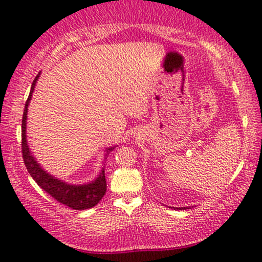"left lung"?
<instances>
[{
	"label": "left lung",
	"mask_w": 262,
	"mask_h": 262,
	"mask_svg": "<svg viewBox=\"0 0 262 262\" xmlns=\"http://www.w3.org/2000/svg\"><path fill=\"white\" fill-rule=\"evenodd\" d=\"M183 208V210H184V208H186V207H182ZM179 210H180V208H179Z\"/></svg>",
	"instance_id": "1"
}]
</instances>
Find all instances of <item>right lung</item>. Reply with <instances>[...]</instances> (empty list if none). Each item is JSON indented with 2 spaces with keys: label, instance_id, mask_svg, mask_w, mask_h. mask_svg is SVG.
Returning a JSON list of instances; mask_svg holds the SVG:
<instances>
[{
  "label": "right lung",
  "instance_id": "add662e5",
  "mask_svg": "<svg viewBox=\"0 0 262 262\" xmlns=\"http://www.w3.org/2000/svg\"><path fill=\"white\" fill-rule=\"evenodd\" d=\"M40 73H38L36 79L33 80L32 86H31V91L29 98L26 100L25 110H24L23 115V124H21V149H23V158L24 163H25L27 171L32 179L36 181L38 186L41 189L47 191L49 195H51L56 201L61 202V204L66 205V206L73 208V210H87L96 206L98 202L102 200L106 191V180H105V171L104 167L102 171L98 175V177L92 182L86 184H69L63 181L56 179L50 173H48L43 167H40L39 164L36 160V158L31 153L29 145H27L26 140V118H27V107L32 98V93L36 87V82L38 78H39ZM115 147L106 148V155L113 151ZM105 155V156H106Z\"/></svg>",
  "mask_w": 262,
  "mask_h": 262
}]
</instances>
